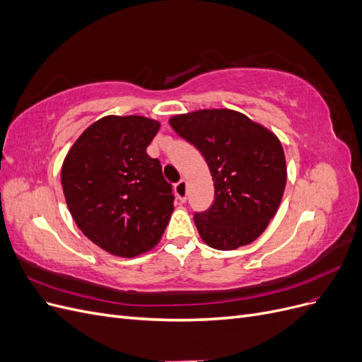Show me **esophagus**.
I'll return each mask as SVG.
<instances>
[{"label": "esophagus", "instance_id": "1", "mask_svg": "<svg viewBox=\"0 0 362 362\" xmlns=\"http://www.w3.org/2000/svg\"><path fill=\"white\" fill-rule=\"evenodd\" d=\"M175 193H177L178 199L181 202L187 201V182H185L184 180H181L180 182L175 184Z\"/></svg>", "mask_w": 362, "mask_h": 362}]
</instances>
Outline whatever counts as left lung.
Masks as SVG:
<instances>
[{
    "label": "left lung",
    "instance_id": "obj_1",
    "mask_svg": "<svg viewBox=\"0 0 362 362\" xmlns=\"http://www.w3.org/2000/svg\"><path fill=\"white\" fill-rule=\"evenodd\" d=\"M169 124L199 149L214 181V204L194 214L204 243L233 250L254 242L276 214L286 190L281 140L264 125L229 108L175 115Z\"/></svg>",
    "mask_w": 362,
    "mask_h": 362
}]
</instances>
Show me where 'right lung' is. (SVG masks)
I'll return each mask as SVG.
<instances>
[{"label":"right lung","instance_id":"add662e5","mask_svg":"<svg viewBox=\"0 0 362 362\" xmlns=\"http://www.w3.org/2000/svg\"><path fill=\"white\" fill-rule=\"evenodd\" d=\"M158 129L145 116H104L63 160L62 187L76 226L112 255L133 258L154 247L173 213L172 185L146 154Z\"/></svg>","mask_w":362,"mask_h":362}]
</instances>
